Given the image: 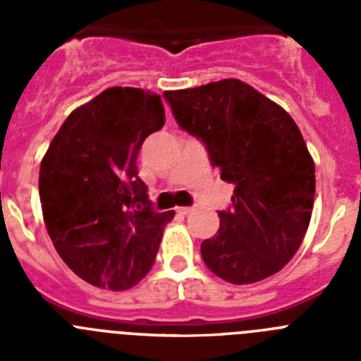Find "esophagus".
<instances>
[{"mask_svg":"<svg viewBox=\"0 0 361 361\" xmlns=\"http://www.w3.org/2000/svg\"><path fill=\"white\" fill-rule=\"evenodd\" d=\"M175 212H177L178 215H190V213L193 212V208H177Z\"/></svg>","mask_w":361,"mask_h":361,"instance_id":"34e87169","label":"esophagus"}]
</instances>
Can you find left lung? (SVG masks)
<instances>
[{"mask_svg":"<svg viewBox=\"0 0 361 361\" xmlns=\"http://www.w3.org/2000/svg\"><path fill=\"white\" fill-rule=\"evenodd\" d=\"M164 97L220 178L235 184L233 208L219 212V231L200 245L204 264L237 286L279 273L304 240L314 202V161L293 117L240 79Z\"/></svg>","mask_w":361,"mask_h":361,"instance_id":"obj_1","label":"left lung"}]
</instances>
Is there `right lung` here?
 <instances>
[{"mask_svg": "<svg viewBox=\"0 0 361 361\" xmlns=\"http://www.w3.org/2000/svg\"><path fill=\"white\" fill-rule=\"evenodd\" d=\"M164 121L159 94L111 86L66 117L41 161L47 231L63 262L95 288L124 291L141 282L175 216L149 208L135 164Z\"/></svg>", "mask_w": 361, "mask_h": 361, "instance_id": "1", "label": "right lung"}]
</instances>
